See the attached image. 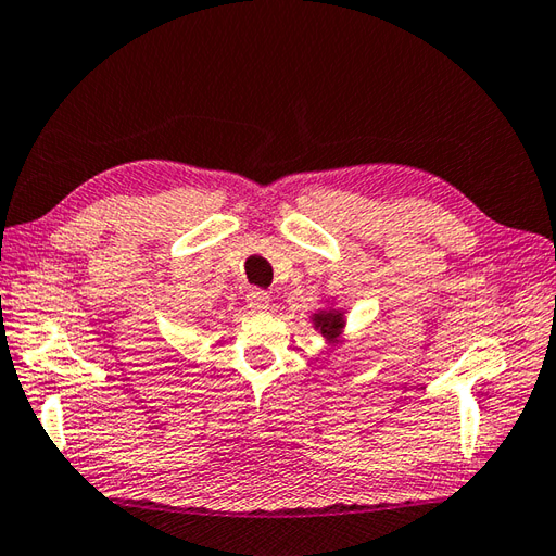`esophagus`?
Instances as JSON below:
<instances>
[{
	"mask_svg": "<svg viewBox=\"0 0 556 556\" xmlns=\"http://www.w3.org/2000/svg\"><path fill=\"white\" fill-rule=\"evenodd\" d=\"M247 305L251 313H263V309L269 307V293H265L261 289H251L247 293Z\"/></svg>",
	"mask_w": 556,
	"mask_h": 556,
	"instance_id": "34e87169",
	"label": "esophagus"
}]
</instances>
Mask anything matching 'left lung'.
<instances>
[{"label":"left lung","instance_id":"left-lung-1","mask_svg":"<svg viewBox=\"0 0 556 556\" xmlns=\"http://www.w3.org/2000/svg\"><path fill=\"white\" fill-rule=\"evenodd\" d=\"M329 303V301H327ZM313 321V327L317 333H321L329 341V345H341L343 337H345V309L337 307V305H327V307H319L309 317Z\"/></svg>","mask_w":556,"mask_h":556}]
</instances>
